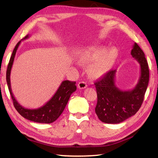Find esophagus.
<instances>
[{
    "instance_id": "obj_1",
    "label": "esophagus",
    "mask_w": 158,
    "mask_h": 158,
    "mask_svg": "<svg viewBox=\"0 0 158 158\" xmlns=\"http://www.w3.org/2000/svg\"><path fill=\"white\" fill-rule=\"evenodd\" d=\"M87 87L86 83L84 81H81L78 84V88L79 89H84Z\"/></svg>"
}]
</instances>
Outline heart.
<instances>
[{"label":"heart","instance_id":"1","mask_svg":"<svg viewBox=\"0 0 158 158\" xmlns=\"http://www.w3.org/2000/svg\"><path fill=\"white\" fill-rule=\"evenodd\" d=\"M118 56L116 48L94 45L85 48L80 54V60L84 64H91L89 73L95 78L105 76L111 70Z\"/></svg>","mask_w":158,"mask_h":158}]
</instances>
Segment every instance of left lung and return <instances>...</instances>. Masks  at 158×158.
<instances>
[{
	"label": "left lung",
	"mask_w": 158,
	"mask_h": 158,
	"mask_svg": "<svg viewBox=\"0 0 158 158\" xmlns=\"http://www.w3.org/2000/svg\"><path fill=\"white\" fill-rule=\"evenodd\" d=\"M131 55L140 65V77L136 86L130 90H121L115 84L116 69H112L95 82L98 102L95 113L105 123L116 124L135 115L143 101L149 81V69L145 54L137 43Z\"/></svg>",
	"instance_id": "1"
}]
</instances>
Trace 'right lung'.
I'll return each mask as SVG.
<instances>
[{"label":"right lung","mask_w":158,"mask_h":158,"mask_svg":"<svg viewBox=\"0 0 158 158\" xmlns=\"http://www.w3.org/2000/svg\"><path fill=\"white\" fill-rule=\"evenodd\" d=\"M29 37L27 35L23 40L27 39ZM21 43L19 41L16 45L13 52L12 53L11 58L9 61L8 65H7V73H6V80L7 84L8 85V89L12 99L13 104L15 109L19 113L21 116H22L25 118L29 121L40 123H52L54 122L59 117L61 114L63 113L64 109L68 104L69 98L72 95V93L77 90L76 82L69 81L68 80H65L61 83L60 85L58 88L57 91L56 92L54 95L51 98V100L47 102L44 105L42 106L41 107L31 109H26L21 106L18 102L14 97V95L12 92L11 84H10V73H11V69L14 62L16 52L18 49L19 46Z\"/></svg>","instance_id":"right-lung-1"}]
</instances>
